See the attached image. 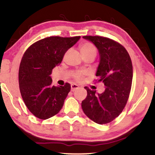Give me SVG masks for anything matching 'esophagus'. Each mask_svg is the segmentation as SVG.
<instances>
[{
  "label": "esophagus",
  "instance_id": "esophagus-1",
  "mask_svg": "<svg viewBox=\"0 0 155 155\" xmlns=\"http://www.w3.org/2000/svg\"><path fill=\"white\" fill-rule=\"evenodd\" d=\"M79 88V86L78 85V84H71V91H75V90H77V89Z\"/></svg>",
  "mask_w": 155,
  "mask_h": 155
}]
</instances>
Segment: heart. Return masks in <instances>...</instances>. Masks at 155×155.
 <instances>
[{
	"label": "heart",
	"instance_id": "1",
	"mask_svg": "<svg viewBox=\"0 0 155 155\" xmlns=\"http://www.w3.org/2000/svg\"><path fill=\"white\" fill-rule=\"evenodd\" d=\"M80 50L82 56L91 54H96V49H95L94 46L90 43L82 44V45L80 46ZM83 75L84 73H82V72H77V73L74 74V77H75L76 80H80L82 79V77H83Z\"/></svg>",
	"mask_w": 155,
	"mask_h": 155
}]
</instances>
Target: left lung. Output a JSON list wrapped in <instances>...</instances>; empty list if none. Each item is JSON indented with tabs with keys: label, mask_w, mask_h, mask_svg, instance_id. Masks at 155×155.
<instances>
[{
	"label": "left lung",
	"mask_w": 155,
	"mask_h": 155,
	"mask_svg": "<svg viewBox=\"0 0 155 155\" xmlns=\"http://www.w3.org/2000/svg\"><path fill=\"white\" fill-rule=\"evenodd\" d=\"M98 49L99 63L96 76L105 90L96 94L87 87V97L82 108L89 118L98 124L110 123L120 115L130 94L133 80V65L128 51L114 40L99 36H84Z\"/></svg>",
	"instance_id": "obj_1"
}]
</instances>
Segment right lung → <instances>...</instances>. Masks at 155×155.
Returning a JSON list of instances; mask_svg holds the SVG:
<instances>
[{"label": "right lung", "instance_id": "right-lung-1", "mask_svg": "<svg viewBox=\"0 0 155 155\" xmlns=\"http://www.w3.org/2000/svg\"><path fill=\"white\" fill-rule=\"evenodd\" d=\"M80 37H50L29 46L19 68V85L23 101L33 115L46 120L62 109L71 84L52 85L50 75L61 64L63 56Z\"/></svg>", "mask_w": 155, "mask_h": 155}]
</instances>
